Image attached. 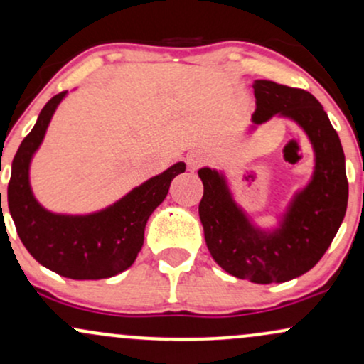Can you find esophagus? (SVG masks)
Here are the masks:
<instances>
[{"label": "esophagus", "instance_id": "1", "mask_svg": "<svg viewBox=\"0 0 364 364\" xmlns=\"http://www.w3.org/2000/svg\"><path fill=\"white\" fill-rule=\"evenodd\" d=\"M186 164H188V168H190L191 171L198 169V166L202 164V157H200L196 152H190L186 156Z\"/></svg>", "mask_w": 364, "mask_h": 364}]
</instances>
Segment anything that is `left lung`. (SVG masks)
<instances>
[{"label": "left lung", "instance_id": "8db88e82", "mask_svg": "<svg viewBox=\"0 0 364 364\" xmlns=\"http://www.w3.org/2000/svg\"><path fill=\"white\" fill-rule=\"evenodd\" d=\"M253 90V123H265L279 112L304 129L315 149L311 181L294 196L281 228L265 232L250 224L223 174L203 168L198 171L203 183L198 214L208 252L225 272L255 284L286 282L313 269L339 231L349 195L344 150L310 92L270 80H257Z\"/></svg>", "mask_w": 364, "mask_h": 364}]
</instances>
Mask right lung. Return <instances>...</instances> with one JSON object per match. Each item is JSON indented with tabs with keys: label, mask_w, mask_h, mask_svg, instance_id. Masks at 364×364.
Instances as JSON below:
<instances>
[{
	"label": "right lung",
	"mask_w": 364,
	"mask_h": 364,
	"mask_svg": "<svg viewBox=\"0 0 364 364\" xmlns=\"http://www.w3.org/2000/svg\"><path fill=\"white\" fill-rule=\"evenodd\" d=\"M65 95L66 90L49 99L32 132L16 150L8 183V208L23 246L46 269L77 281L107 279L135 262L150 214L162 203L171 181L185 173L186 166L185 162L171 166L97 214H51L32 195L28 164Z\"/></svg>",
	"instance_id": "right-lung-1"
}]
</instances>
